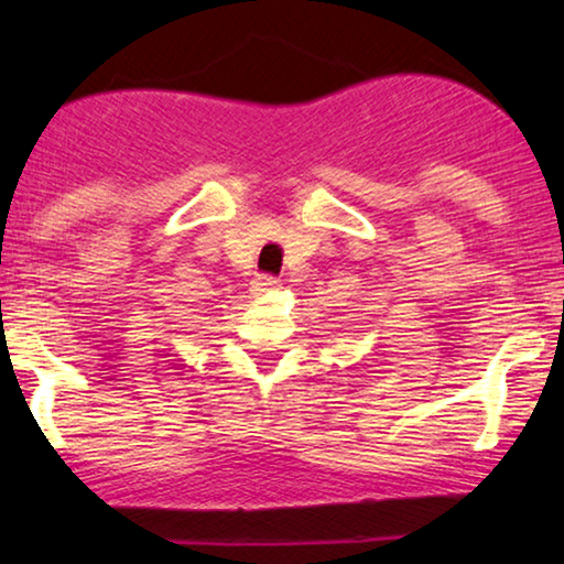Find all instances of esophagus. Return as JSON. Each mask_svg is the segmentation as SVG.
I'll list each match as a JSON object with an SVG mask.
<instances>
[{"instance_id": "esophagus-1", "label": "esophagus", "mask_w": 564, "mask_h": 564, "mask_svg": "<svg viewBox=\"0 0 564 564\" xmlns=\"http://www.w3.org/2000/svg\"><path fill=\"white\" fill-rule=\"evenodd\" d=\"M275 285H279V279H273V275H258V279L253 281V291L265 293V291L275 289Z\"/></svg>"}]
</instances>
